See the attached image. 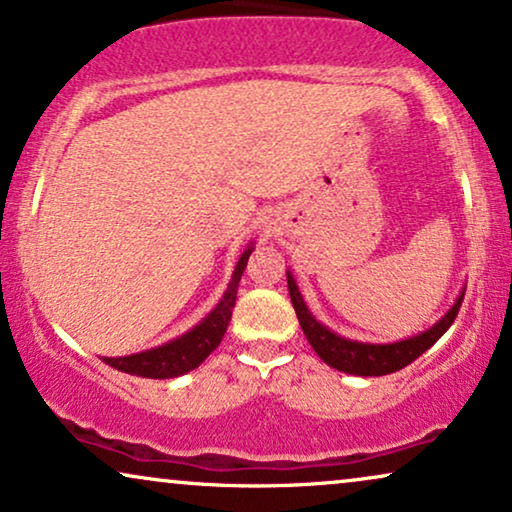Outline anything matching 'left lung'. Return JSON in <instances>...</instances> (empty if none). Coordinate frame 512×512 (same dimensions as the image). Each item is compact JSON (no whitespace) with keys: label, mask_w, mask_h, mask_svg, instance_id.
Wrapping results in <instances>:
<instances>
[{"label":"left lung","mask_w":512,"mask_h":512,"mask_svg":"<svg viewBox=\"0 0 512 512\" xmlns=\"http://www.w3.org/2000/svg\"><path fill=\"white\" fill-rule=\"evenodd\" d=\"M288 290L292 306H295V313L299 318V325H302L304 337L309 339L313 351L318 353V358L323 360L325 365L335 367L339 372L356 374V377H384V374L403 370L417 360L421 353H426L431 346L438 342V339L449 330V325L454 323L456 313H459V306L463 302V292L454 299V304L449 306L445 316L428 327V330L419 332V335L398 339V342H386V344H374V342H358V339H349L337 335L335 330L320 323V320L313 316L309 306H306L302 292H299V285L288 269Z\"/></svg>","instance_id":"left-lung-1"}]
</instances>
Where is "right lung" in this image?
<instances>
[{
	"mask_svg": "<svg viewBox=\"0 0 512 512\" xmlns=\"http://www.w3.org/2000/svg\"><path fill=\"white\" fill-rule=\"evenodd\" d=\"M255 250V243L245 245V250L238 257L234 274L213 309L208 311V316H203L194 327H189L185 335L170 339V342L154 346V349L131 353V356H117V358H102L107 365H112L114 370L133 374V377H145V379H173L182 377V374L192 372L220 346L224 332H227L231 311L236 304V292L238 281H241L245 267H248V257Z\"/></svg>",
	"mask_w": 512,
	"mask_h": 512,
	"instance_id": "right-lung-1",
	"label": "right lung"
}]
</instances>
